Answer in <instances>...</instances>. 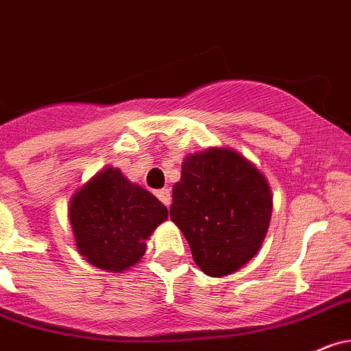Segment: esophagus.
I'll list each match as a JSON object with an SVG mask.
<instances>
[{"instance_id":"34e87169","label":"esophagus","mask_w":351,"mask_h":351,"mask_svg":"<svg viewBox=\"0 0 351 351\" xmlns=\"http://www.w3.org/2000/svg\"><path fill=\"white\" fill-rule=\"evenodd\" d=\"M156 196H158V199L165 206H170V203H172V195H170V189H160V191H156Z\"/></svg>"}]
</instances>
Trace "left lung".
<instances>
[{
  "label": "left lung",
  "instance_id": "obj_1",
  "mask_svg": "<svg viewBox=\"0 0 351 351\" xmlns=\"http://www.w3.org/2000/svg\"><path fill=\"white\" fill-rule=\"evenodd\" d=\"M272 215L267 178L232 148H206L182 160L170 219L196 265L212 278L238 272L262 248Z\"/></svg>",
  "mask_w": 351,
  "mask_h": 351
}]
</instances>
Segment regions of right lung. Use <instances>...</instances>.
<instances>
[{
    "mask_svg": "<svg viewBox=\"0 0 351 351\" xmlns=\"http://www.w3.org/2000/svg\"><path fill=\"white\" fill-rule=\"evenodd\" d=\"M167 219L162 202L110 165L75 189L69 202L77 252L91 265L113 274L139 263L146 241Z\"/></svg>",
    "mask_w": 351,
    "mask_h": 351,
    "instance_id": "1",
    "label": "right lung"
}]
</instances>
